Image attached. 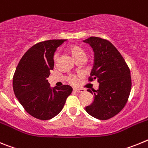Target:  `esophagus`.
Returning a JSON list of instances; mask_svg holds the SVG:
<instances>
[{"mask_svg":"<svg viewBox=\"0 0 148 148\" xmlns=\"http://www.w3.org/2000/svg\"><path fill=\"white\" fill-rule=\"evenodd\" d=\"M73 90H74L75 92H85V90H84V89H81V88H77V87H75V88H73Z\"/></svg>","mask_w":148,"mask_h":148,"instance_id":"esophagus-1","label":"esophagus"}]
</instances>
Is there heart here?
I'll use <instances>...</instances> for the list:
<instances>
[{"label": "heart", "instance_id": "obj_1", "mask_svg": "<svg viewBox=\"0 0 148 148\" xmlns=\"http://www.w3.org/2000/svg\"><path fill=\"white\" fill-rule=\"evenodd\" d=\"M66 51L75 61H84L85 59L86 52L82 46L78 45V44H72V45L68 46L66 47ZM53 60H54V64L56 65L57 64V61H58V55L55 54ZM78 76H77V75H70L68 78V82L73 84H75L78 83Z\"/></svg>", "mask_w": 148, "mask_h": 148}]
</instances>
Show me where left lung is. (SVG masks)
I'll return each instance as SVG.
<instances>
[{
  "mask_svg": "<svg viewBox=\"0 0 148 148\" xmlns=\"http://www.w3.org/2000/svg\"><path fill=\"white\" fill-rule=\"evenodd\" d=\"M94 51V64L90 82L99 83L97 90H88L94 95L93 102L85 108L92 117L107 120L124 108L131 90L130 71L118 49L109 40L90 37L84 40Z\"/></svg>",
  "mask_w": 148,
  "mask_h": 148,
  "instance_id": "obj_1",
  "label": "left lung"
}]
</instances>
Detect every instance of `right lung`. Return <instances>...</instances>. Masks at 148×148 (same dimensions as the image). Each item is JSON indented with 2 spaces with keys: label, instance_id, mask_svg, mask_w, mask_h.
<instances>
[{
  "label": "right lung",
  "instance_id": "1",
  "mask_svg": "<svg viewBox=\"0 0 148 148\" xmlns=\"http://www.w3.org/2000/svg\"><path fill=\"white\" fill-rule=\"evenodd\" d=\"M66 40H48L32 46L18 63L13 76V90L29 115L40 120L53 119L63 109L73 88H51L47 78L54 67L53 56Z\"/></svg>",
  "mask_w": 148,
  "mask_h": 148
}]
</instances>
